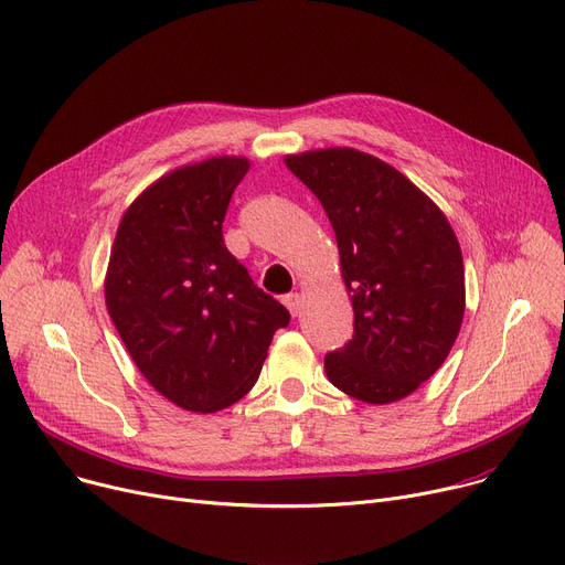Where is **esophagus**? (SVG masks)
Returning a JSON list of instances; mask_svg holds the SVG:
<instances>
[{"label": "esophagus", "mask_w": 565, "mask_h": 565, "mask_svg": "<svg viewBox=\"0 0 565 565\" xmlns=\"http://www.w3.org/2000/svg\"><path fill=\"white\" fill-rule=\"evenodd\" d=\"M284 305H286V309L290 311V316H297L299 311H302V295H299V292L286 295V297H284Z\"/></svg>", "instance_id": "obj_1"}]
</instances>
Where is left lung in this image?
Returning a JSON list of instances; mask_svg holds the SVG:
<instances>
[{"label": "left lung", "instance_id": "8db88e82", "mask_svg": "<svg viewBox=\"0 0 565 565\" xmlns=\"http://www.w3.org/2000/svg\"><path fill=\"white\" fill-rule=\"evenodd\" d=\"M284 163L331 222L354 309L352 341L324 356L329 382L367 404L411 395L443 365L463 322L455 230L416 183L359 149H313Z\"/></svg>", "mask_w": 565, "mask_h": 565}]
</instances>
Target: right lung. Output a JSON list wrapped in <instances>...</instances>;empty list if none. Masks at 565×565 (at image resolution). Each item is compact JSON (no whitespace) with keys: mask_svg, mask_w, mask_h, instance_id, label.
<instances>
[{"mask_svg":"<svg viewBox=\"0 0 565 565\" xmlns=\"http://www.w3.org/2000/svg\"><path fill=\"white\" fill-rule=\"evenodd\" d=\"M249 161L181 166L125 211L104 279L106 309L142 377L172 404L215 413L256 384L290 313L222 241Z\"/></svg>","mask_w":565,"mask_h":565,"instance_id":"add662e5","label":"right lung"}]
</instances>
